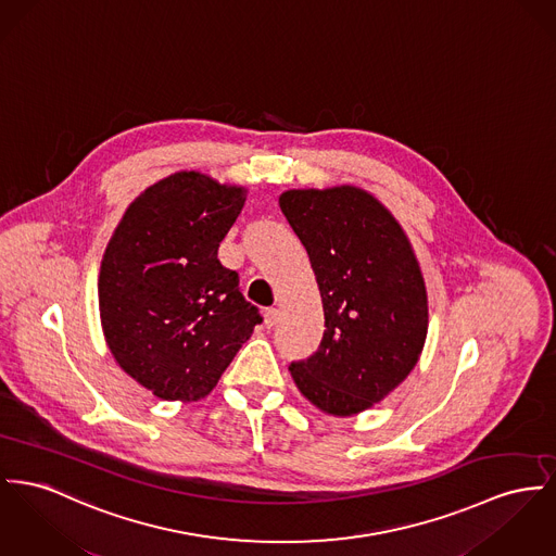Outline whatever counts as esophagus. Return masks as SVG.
Instances as JSON below:
<instances>
[{"label":"esophagus","mask_w":556,"mask_h":556,"mask_svg":"<svg viewBox=\"0 0 556 556\" xmlns=\"http://www.w3.org/2000/svg\"><path fill=\"white\" fill-rule=\"evenodd\" d=\"M263 318H265V327H267V329H271V327H276L278 318H280V312H278L276 307H265Z\"/></svg>","instance_id":"1"}]
</instances>
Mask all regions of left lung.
I'll use <instances>...</instances> for the list:
<instances>
[{"mask_svg":"<svg viewBox=\"0 0 556 556\" xmlns=\"http://www.w3.org/2000/svg\"><path fill=\"white\" fill-rule=\"evenodd\" d=\"M280 208L312 261L327 327L318 350L289 370L316 407L361 413L421 354L428 295L419 263L401 225L358 187L291 189Z\"/></svg>","mask_w":556,"mask_h":556,"instance_id":"obj_1","label":"left lung"}]
</instances>
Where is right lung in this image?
<instances>
[{"instance_id":"right-lung-1","label":"right lung","mask_w":556,"mask_h":556,"mask_svg":"<svg viewBox=\"0 0 556 556\" xmlns=\"http://www.w3.org/2000/svg\"><path fill=\"white\" fill-rule=\"evenodd\" d=\"M247 191L184 170L124 213L101 263L99 307L117 365L164 401L204 399L263 323L217 251Z\"/></svg>"}]
</instances>
